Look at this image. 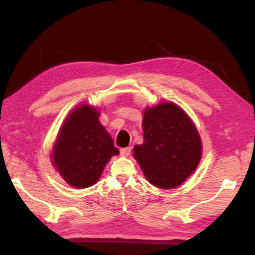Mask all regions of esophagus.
Masks as SVG:
<instances>
[{"label":"esophagus","instance_id":"1","mask_svg":"<svg viewBox=\"0 0 255 255\" xmlns=\"http://www.w3.org/2000/svg\"><path fill=\"white\" fill-rule=\"evenodd\" d=\"M131 152V148L130 147H127V148H122L121 149V154L123 156H128Z\"/></svg>","mask_w":255,"mask_h":255}]
</instances>
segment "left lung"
<instances>
[{"mask_svg":"<svg viewBox=\"0 0 255 255\" xmlns=\"http://www.w3.org/2000/svg\"><path fill=\"white\" fill-rule=\"evenodd\" d=\"M143 143L133 148V156L147 180L160 188L182 184L202 156L196 127L177 105L166 102L147 108L142 121Z\"/></svg>","mask_w":255,"mask_h":255,"instance_id":"1","label":"left lung"}]
</instances>
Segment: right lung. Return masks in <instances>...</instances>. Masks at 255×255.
Segmentation results:
<instances>
[{"mask_svg":"<svg viewBox=\"0 0 255 255\" xmlns=\"http://www.w3.org/2000/svg\"><path fill=\"white\" fill-rule=\"evenodd\" d=\"M113 139L99 122V112L89 105L74 110L62 125L53 148V165L68 184L92 186L113 155Z\"/></svg>","mask_w":255,"mask_h":255,"instance_id":"right-lung-1","label":"right lung"}]
</instances>
